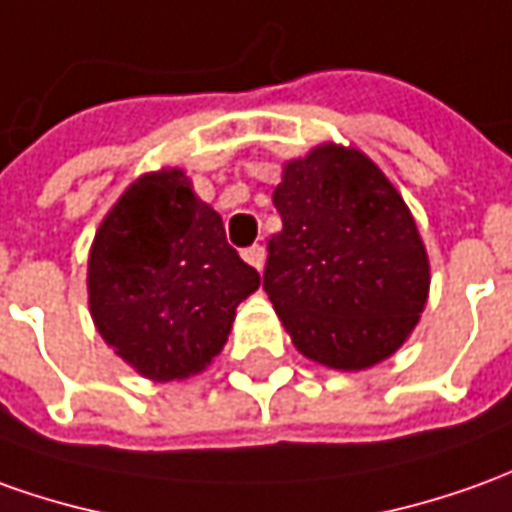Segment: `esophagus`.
Instances as JSON below:
<instances>
[{"label":"esophagus","instance_id":"esophagus-1","mask_svg":"<svg viewBox=\"0 0 512 512\" xmlns=\"http://www.w3.org/2000/svg\"><path fill=\"white\" fill-rule=\"evenodd\" d=\"M242 259H245L250 267L262 270V267H264V248H262V245H250V248L242 250Z\"/></svg>","mask_w":512,"mask_h":512}]
</instances>
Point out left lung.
<instances>
[{"label": "left lung", "mask_w": 512, "mask_h": 512, "mask_svg": "<svg viewBox=\"0 0 512 512\" xmlns=\"http://www.w3.org/2000/svg\"><path fill=\"white\" fill-rule=\"evenodd\" d=\"M284 228L267 242L264 292L303 357L365 370L393 357L429 295V256L404 197L368 155L320 144L284 164Z\"/></svg>", "instance_id": "8db88e82"}]
</instances>
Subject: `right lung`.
<instances>
[{
	"mask_svg": "<svg viewBox=\"0 0 512 512\" xmlns=\"http://www.w3.org/2000/svg\"><path fill=\"white\" fill-rule=\"evenodd\" d=\"M220 214L178 167L125 189L88 253V309L102 340L153 382L195 376L222 351L236 306L259 290Z\"/></svg>",
	"mask_w": 512,
	"mask_h": 512,
	"instance_id": "add662e5",
	"label": "right lung"
}]
</instances>
